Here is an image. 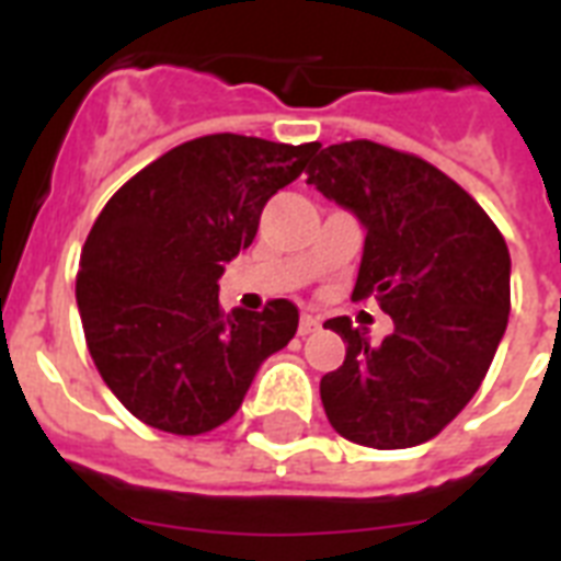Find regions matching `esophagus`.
<instances>
[{
    "label": "esophagus",
    "instance_id": "obj_1",
    "mask_svg": "<svg viewBox=\"0 0 561 561\" xmlns=\"http://www.w3.org/2000/svg\"><path fill=\"white\" fill-rule=\"evenodd\" d=\"M320 329V317L314 314H302V320H299V334H311Z\"/></svg>",
    "mask_w": 561,
    "mask_h": 561
}]
</instances>
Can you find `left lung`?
<instances>
[{
  "instance_id": "1",
  "label": "left lung",
  "mask_w": 561,
  "mask_h": 561,
  "mask_svg": "<svg viewBox=\"0 0 561 561\" xmlns=\"http://www.w3.org/2000/svg\"><path fill=\"white\" fill-rule=\"evenodd\" d=\"M306 174L367 232L352 299L375 297L392 317L381 346L350 317L325 323L346 343L343 367L320 381L325 416L381 451L427 443L478 392L506 332L504 236L431 162L369 139L329 145Z\"/></svg>"
}]
</instances>
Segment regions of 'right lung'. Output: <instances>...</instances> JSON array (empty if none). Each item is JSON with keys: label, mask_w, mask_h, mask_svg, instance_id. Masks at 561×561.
Segmentation results:
<instances>
[{"label": "right lung", "mask_w": 561, "mask_h": 561, "mask_svg": "<svg viewBox=\"0 0 561 561\" xmlns=\"http://www.w3.org/2000/svg\"><path fill=\"white\" fill-rule=\"evenodd\" d=\"M317 142L215 134L130 178L92 224L78 267L87 346L113 396L145 425L206 434L236 416L299 311L218 302L224 264L253 244L264 203L302 174Z\"/></svg>", "instance_id": "right-lung-1"}]
</instances>
